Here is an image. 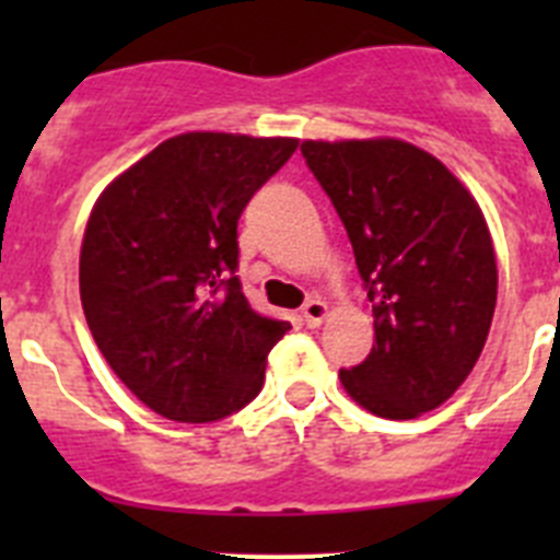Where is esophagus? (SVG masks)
I'll return each mask as SVG.
<instances>
[{"label": "esophagus", "instance_id": "1", "mask_svg": "<svg viewBox=\"0 0 560 560\" xmlns=\"http://www.w3.org/2000/svg\"><path fill=\"white\" fill-rule=\"evenodd\" d=\"M325 316H328V305H325L319 296H311L308 303L303 305V319L308 328H319Z\"/></svg>", "mask_w": 560, "mask_h": 560}]
</instances>
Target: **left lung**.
Wrapping results in <instances>:
<instances>
[{
	"label": "left lung",
	"instance_id": "left-lung-1",
	"mask_svg": "<svg viewBox=\"0 0 560 560\" xmlns=\"http://www.w3.org/2000/svg\"><path fill=\"white\" fill-rule=\"evenodd\" d=\"M373 303L375 345L339 370L378 418L438 409L468 378L497 308V255L482 210L432 153L400 140L303 142Z\"/></svg>",
	"mask_w": 560,
	"mask_h": 560
}]
</instances>
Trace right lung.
<instances>
[{
	"label": "right lung",
	"mask_w": 560,
	"mask_h": 560,
	"mask_svg": "<svg viewBox=\"0 0 560 560\" xmlns=\"http://www.w3.org/2000/svg\"><path fill=\"white\" fill-rule=\"evenodd\" d=\"M296 151L289 137L192 131L112 182L89 215L81 303L108 368L167 420L244 409L291 328L237 280V219Z\"/></svg>",
	"instance_id": "right-lung-1"
}]
</instances>
